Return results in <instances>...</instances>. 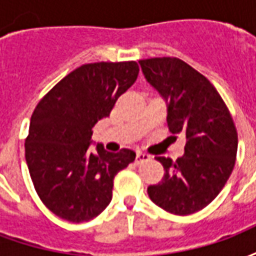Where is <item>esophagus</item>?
Returning a JSON list of instances; mask_svg holds the SVG:
<instances>
[{"label":"esophagus","instance_id":"esophagus-1","mask_svg":"<svg viewBox=\"0 0 256 256\" xmlns=\"http://www.w3.org/2000/svg\"><path fill=\"white\" fill-rule=\"evenodd\" d=\"M150 156L148 154H144V152H137V156H136V163L140 164V163H144V162L150 160Z\"/></svg>","mask_w":256,"mask_h":256}]
</instances>
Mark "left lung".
Masks as SVG:
<instances>
[{
  "label": "left lung",
  "instance_id": "left-lung-1",
  "mask_svg": "<svg viewBox=\"0 0 256 256\" xmlns=\"http://www.w3.org/2000/svg\"><path fill=\"white\" fill-rule=\"evenodd\" d=\"M140 66L146 80L170 98V132L186 137L185 154L177 160L156 158L164 177L148 186V194L167 212H198L220 194L233 172L238 142L233 118L212 84L181 58H145Z\"/></svg>",
  "mask_w": 256,
  "mask_h": 256
}]
</instances>
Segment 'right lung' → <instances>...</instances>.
<instances>
[{
    "label": "right lung",
    "instance_id": "1",
    "mask_svg": "<svg viewBox=\"0 0 256 256\" xmlns=\"http://www.w3.org/2000/svg\"><path fill=\"white\" fill-rule=\"evenodd\" d=\"M136 62L84 64L44 96L31 115L26 162L42 203L70 222L96 218L112 198L114 178L134 162L132 150L89 148L92 128L110 116L136 82Z\"/></svg>",
    "mask_w": 256,
    "mask_h": 256
}]
</instances>
